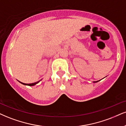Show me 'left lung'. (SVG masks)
<instances>
[{
  "label": "left lung",
  "mask_w": 126,
  "mask_h": 126,
  "mask_svg": "<svg viewBox=\"0 0 126 126\" xmlns=\"http://www.w3.org/2000/svg\"><path fill=\"white\" fill-rule=\"evenodd\" d=\"M98 82V81H94V83H95V82Z\"/></svg>",
  "instance_id": "left-lung-1"
}]
</instances>
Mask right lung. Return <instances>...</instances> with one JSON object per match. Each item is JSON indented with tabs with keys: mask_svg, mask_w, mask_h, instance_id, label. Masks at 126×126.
<instances>
[{
	"mask_svg": "<svg viewBox=\"0 0 126 126\" xmlns=\"http://www.w3.org/2000/svg\"><path fill=\"white\" fill-rule=\"evenodd\" d=\"M40 80H39V81H38V82H34V83H29V84H27V83H23V82H20L19 81V82H20V83H21V84H23V85H28V86H34V85H36L37 83H38V82H39Z\"/></svg>",
	"mask_w": 126,
	"mask_h": 126,
	"instance_id": "right-lung-1",
	"label": "right lung"
}]
</instances>
